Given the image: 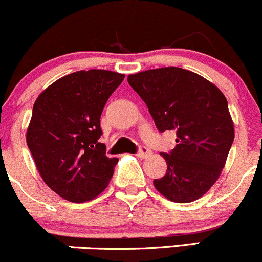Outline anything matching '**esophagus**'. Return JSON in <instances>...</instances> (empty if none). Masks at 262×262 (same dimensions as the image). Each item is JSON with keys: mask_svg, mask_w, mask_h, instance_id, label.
<instances>
[{"mask_svg": "<svg viewBox=\"0 0 262 262\" xmlns=\"http://www.w3.org/2000/svg\"><path fill=\"white\" fill-rule=\"evenodd\" d=\"M137 157H140V158H147L148 157L149 155H151V151H149L148 148H147V147H145V146H141L139 149H137Z\"/></svg>", "mask_w": 262, "mask_h": 262, "instance_id": "obj_1", "label": "esophagus"}]
</instances>
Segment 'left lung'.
Segmentation results:
<instances>
[{
  "label": "left lung",
  "instance_id": "obj_1",
  "mask_svg": "<svg viewBox=\"0 0 262 262\" xmlns=\"http://www.w3.org/2000/svg\"><path fill=\"white\" fill-rule=\"evenodd\" d=\"M127 81L158 131L177 135V146L161 154L167 172L154 181L156 189L176 203L201 198L219 178L234 141L225 96L203 76L176 67L128 75Z\"/></svg>",
  "mask_w": 262,
  "mask_h": 262
}]
</instances>
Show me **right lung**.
I'll return each instance as SVG.
<instances>
[{
  "instance_id": "obj_1",
  "label": "right lung",
  "mask_w": 262,
  "mask_h": 262,
  "mask_svg": "<svg viewBox=\"0 0 262 262\" xmlns=\"http://www.w3.org/2000/svg\"><path fill=\"white\" fill-rule=\"evenodd\" d=\"M125 75L80 70L54 81L38 96L27 145L46 184L61 198L83 203L107 187L117 158L100 143V117Z\"/></svg>"
}]
</instances>
